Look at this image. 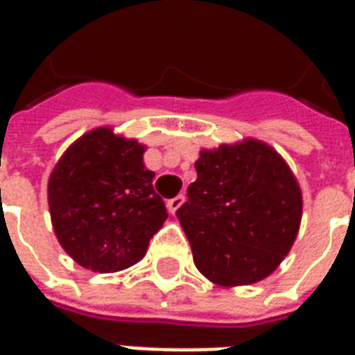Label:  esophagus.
<instances>
[{
  "mask_svg": "<svg viewBox=\"0 0 355 355\" xmlns=\"http://www.w3.org/2000/svg\"><path fill=\"white\" fill-rule=\"evenodd\" d=\"M182 203H184V196H182V193H178V196H175L173 200L167 201V209H169L171 215H175L178 209H180V205H182Z\"/></svg>",
  "mask_w": 355,
  "mask_h": 355,
  "instance_id": "esophagus-1",
  "label": "esophagus"
}]
</instances>
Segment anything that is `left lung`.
I'll return each mask as SVG.
<instances>
[{
    "label": "left lung",
    "mask_w": 355,
    "mask_h": 355,
    "mask_svg": "<svg viewBox=\"0 0 355 355\" xmlns=\"http://www.w3.org/2000/svg\"><path fill=\"white\" fill-rule=\"evenodd\" d=\"M198 178L177 211L193 262L216 285L264 279L287 257L302 218V193L274 148L247 139L201 150Z\"/></svg>",
    "instance_id": "1"
}]
</instances>
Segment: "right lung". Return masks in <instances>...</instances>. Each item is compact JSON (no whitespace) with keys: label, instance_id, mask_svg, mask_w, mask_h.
<instances>
[{"label":"right lung","instance_id":"add662e5","mask_svg":"<svg viewBox=\"0 0 355 355\" xmlns=\"http://www.w3.org/2000/svg\"><path fill=\"white\" fill-rule=\"evenodd\" d=\"M144 150L98 127L55 165L47 186L51 223L80 266L101 274L132 266L169 216L152 186L154 171L142 163Z\"/></svg>","mask_w":355,"mask_h":355}]
</instances>
